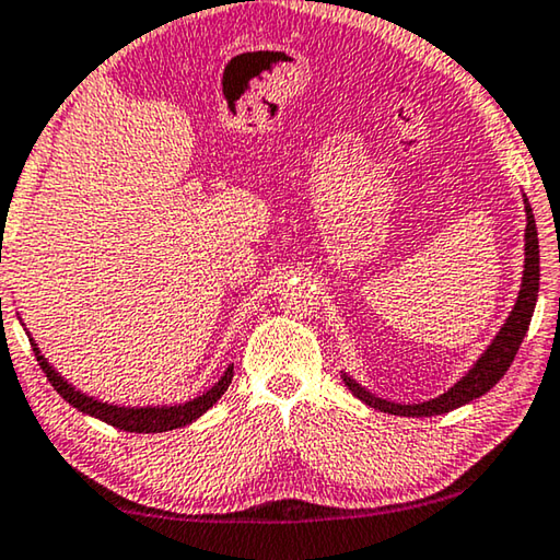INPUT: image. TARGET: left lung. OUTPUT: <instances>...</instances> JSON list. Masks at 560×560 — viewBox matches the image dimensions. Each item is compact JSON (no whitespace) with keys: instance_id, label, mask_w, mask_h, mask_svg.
<instances>
[{"instance_id":"1","label":"left lung","mask_w":560,"mask_h":560,"mask_svg":"<svg viewBox=\"0 0 560 560\" xmlns=\"http://www.w3.org/2000/svg\"><path fill=\"white\" fill-rule=\"evenodd\" d=\"M523 210H526V232H523V278H521V290L518 298H515V305L501 325V330L495 332V338L490 340V346L480 352V358L472 363L466 375L460 377L458 383H453L448 390L438 395V398H430L423 402H395L388 398H381L373 390H368L365 385H360L355 377L348 375L346 370H340L342 383L348 385V390L365 402V406L390 412V416H406V418H428V416H443V412H451L455 408L466 406V402L486 395L493 385L505 375V370L511 368L515 352H518L523 338H526V330L530 325L533 310H536L538 300V280H540V268H538V230L536 220H533V210L528 205V197L523 195Z\"/></svg>"}]
</instances>
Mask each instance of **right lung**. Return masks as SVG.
<instances>
[{
	"mask_svg": "<svg viewBox=\"0 0 560 560\" xmlns=\"http://www.w3.org/2000/svg\"><path fill=\"white\" fill-rule=\"evenodd\" d=\"M30 342H32L34 355H37V363L47 373V381L51 383V388L62 395V398L70 402L72 408L84 412V416L97 418V420H102V423H107L112 428L127 430V433H167V430L190 425L202 416V412H208L214 402L222 398V395H225L228 385L232 383V365H230L225 373L220 375V381L212 385V388H208L202 395H197V398H190L185 402H170V406H115V402L97 400L88 393L77 390L65 375H59L57 370L49 365V360L42 355L37 342H34L32 338H30Z\"/></svg>",
	"mask_w": 560,
	"mask_h": 560,
	"instance_id": "add662e5",
	"label": "right lung"
}]
</instances>
